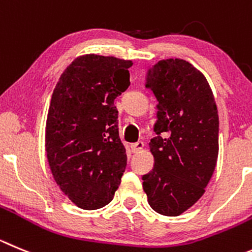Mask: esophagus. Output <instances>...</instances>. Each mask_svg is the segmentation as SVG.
Wrapping results in <instances>:
<instances>
[{
  "label": "esophagus",
  "mask_w": 252,
  "mask_h": 252,
  "mask_svg": "<svg viewBox=\"0 0 252 252\" xmlns=\"http://www.w3.org/2000/svg\"><path fill=\"white\" fill-rule=\"evenodd\" d=\"M143 148H144V143L143 142H137V143H133V144H130V149L133 153H138L139 150H142Z\"/></svg>",
  "instance_id": "1"
}]
</instances>
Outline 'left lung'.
Wrapping results in <instances>:
<instances>
[{
	"instance_id": "8db88e82",
	"label": "left lung",
	"mask_w": 252,
	"mask_h": 252,
	"mask_svg": "<svg viewBox=\"0 0 252 252\" xmlns=\"http://www.w3.org/2000/svg\"><path fill=\"white\" fill-rule=\"evenodd\" d=\"M147 88L158 100L157 137L149 143L154 168L143 175L153 210L178 216L191 208L213 176L219 154V115L200 70L179 58L148 70Z\"/></svg>"
}]
</instances>
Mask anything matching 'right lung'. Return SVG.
<instances>
[{
	"label": "right lung",
	"mask_w": 252,
	"mask_h": 252,
	"mask_svg": "<svg viewBox=\"0 0 252 252\" xmlns=\"http://www.w3.org/2000/svg\"><path fill=\"white\" fill-rule=\"evenodd\" d=\"M131 61L76 58L56 84L46 123L52 175L70 201L95 210L112 201L126 166L114 99L129 87Z\"/></svg>",
	"instance_id": "right-lung-1"
}]
</instances>
